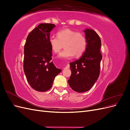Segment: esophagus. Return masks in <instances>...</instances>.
I'll use <instances>...</instances> for the list:
<instances>
[{"label":"esophagus","mask_w":130,"mask_h":130,"mask_svg":"<svg viewBox=\"0 0 130 130\" xmlns=\"http://www.w3.org/2000/svg\"><path fill=\"white\" fill-rule=\"evenodd\" d=\"M69 68V64H68L67 65V66L65 67V68H64V69H68Z\"/></svg>","instance_id":"1"}]
</instances>
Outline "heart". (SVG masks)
Returning <instances> with one entry per match:
<instances>
[{
    "mask_svg": "<svg viewBox=\"0 0 130 130\" xmlns=\"http://www.w3.org/2000/svg\"><path fill=\"white\" fill-rule=\"evenodd\" d=\"M57 37L50 36L48 41L52 50L58 53L64 44V49L59 54L58 56L64 59H70L74 55L80 57L87 48V41L86 36L80 32L70 29H64L58 31Z\"/></svg>",
    "mask_w": 130,
    "mask_h": 130,
    "instance_id": "heart-1",
    "label": "heart"
}]
</instances>
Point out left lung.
Wrapping results in <instances>:
<instances>
[{
    "label": "left lung",
    "mask_w": 130,
    "mask_h": 130,
    "mask_svg": "<svg viewBox=\"0 0 130 130\" xmlns=\"http://www.w3.org/2000/svg\"><path fill=\"white\" fill-rule=\"evenodd\" d=\"M86 50L78 60L70 63L72 74L68 81L71 88L78 93L87 92L99 77L102 55L100 38L95 31L86 29Z\"/></svg>",
    "instance_id": "left-lung-1"
}]
</instances>
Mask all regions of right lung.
Segmentation results:
<instances>
[{
	"label": "right lung",
	"instance_id": "obj_1",
	"mask_svg": "<svg viewBox=\"0 0 130 130\" xmlns=\"http://www.w3.org/2000/svg\"><path fill=\"white\" fill-rule=\"evenodd\" d=\"M55 25L50 23L38 25L28 35L24 45V72L29 84L38 92L50 89L62 70L51 61L52 49L48 39Z\"/></svg>",
	"mask_w": 130,
	"mask_h": 130
}]
</instances>
